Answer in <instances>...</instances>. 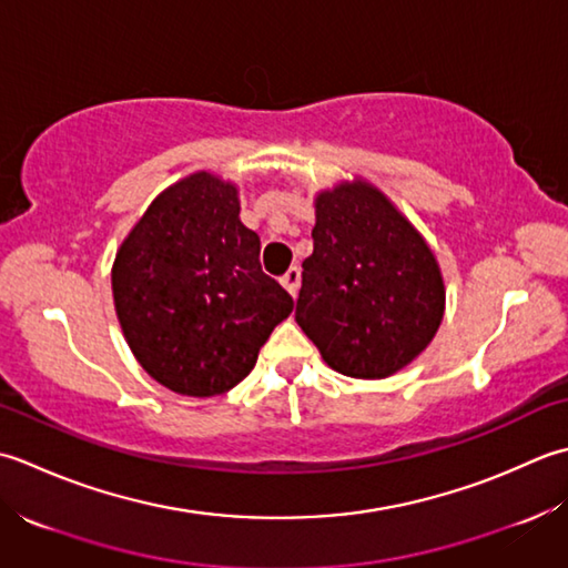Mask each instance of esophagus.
<instances>
[{
    "label": "esophagus",
    "mask_w": 568,
    "mask_h": 568,
    "mask_svg": "<svg viewBox=\"0 0 568 568\" xmlns=\"http://www.w3.org/2000/svg\"><path fill=\"white\" fill-rule=\"evenodd\" d=\"M298 284H301V270L298 267H288L282 276V286L286 288L288 294L296 296L298 294Z\"/></svg>",
    "instance_id": "obj_1"
}]
</instances>
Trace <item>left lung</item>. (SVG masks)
Returning <instances> with one entry per match:
<instances>
[{
	"instance_id": "8db88e82",
	"label": "left lung",
	"mask_w": 568,
	"mask_h": 568,
	"mask_svg": "<svg viewBox=\"0 0 568 568\" xmlns=\"http://www.w3.org/2000/svg\"><path fill=\"white\" fill-rule=\"evenodd\" d=\"M314 252L304 260L296 323L335 373L382 379L407 367L444 318L432 247L373 183L316 195Z\"/></svg>"
}]
</instances>
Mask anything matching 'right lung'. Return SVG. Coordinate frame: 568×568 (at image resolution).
Returning a JSON list of instances; mask_svg holds the SVG:
<instances>
[{
  "label": "right lung",
  "instance_id": "right-lung-1",
  "mask_svg": "<svg viewBox=\"0 0 568 568\" xmlns=\"http://www.w3.org/2000/svg\"><path fill=\"white\" fill-rule=\"evenodd\" d=\"M112 296L139 365L186 397L223 395L245 379L294 308L262 272L237 186L207 171L173 183L139 217L114 257Z\"/></svg>",
  "mask_w": 568,
  "mask_h": 568
}]
</instances>
